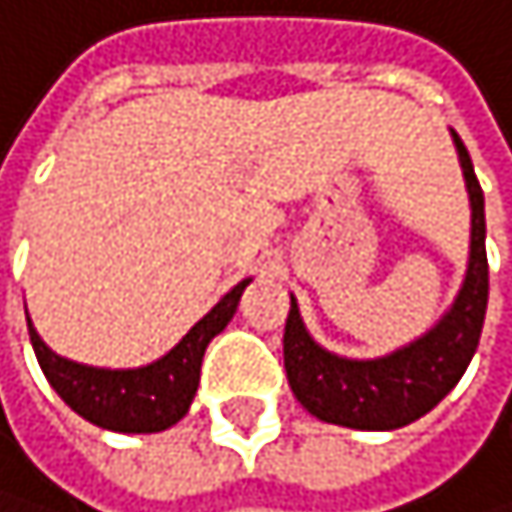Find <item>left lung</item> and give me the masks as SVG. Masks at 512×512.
<instances>
[{
	"label": "left lung",
	"instance_id": "obj_1",
	"mask_svg": "<svg viewBox=\"0 0 512 512\" xmlns=\"http://www.w3.org/2000/svg\"><path fill=\"white\" fill-rule=\"evenodd\" d=\"M460 167L473 205V245L469 270L454 307L429 335L379 360H345L323 351L307 335L292 298L282 357L295 398L323 423L351 429H401L429 413L466 373L479 348L488 307V254H485V195L476 180L466 145L454 133Z\"/></svg>",
	"mask_w": 512,
	"mask_h": 512
}]
</instances>
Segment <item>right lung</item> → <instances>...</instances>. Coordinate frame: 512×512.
<instances>
[{
    "instance_id": "1",
    "label": "right lung",
    "mask_w": 512,
    "mask_h": 512,
    "mask_svg": "<svg viewBox=\"0 0 512 512\" xmlns=\"http://www.w3.org/2000/svg\"><path fill=\"white\" fill-rule=\"evenodd\" d=\"M245 286L248 279H242L233 292H226L214 304V311L201 317L170 354L139 370H96L64 360L46 348L33 323H27L30 342L52 388L83 420L111 432H161L189 413L201 376V357L214 335L233 320Z\"/></svg>"
}]
</instances>
